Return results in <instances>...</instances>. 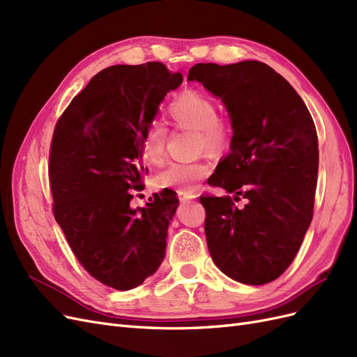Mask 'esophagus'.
Masks as SVG:
<instances>
[{"mask_svg":"<svg viewBox=\"0 0 357 357\" xmlns=\"http://www.w3.org/2000/svg\"><path fill=\"white\" fill-rule=\"evenodd\" d=\"M177 197H178V199H180L181 202H186V201H189V199L195 198V195H193V193L185 192V190H177Z\"/></svg>","mask_w":357,"mask_h":357,"instance_id":"esophagus-1","label":"esophagus"}]
</instances>
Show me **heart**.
<instances>
[{
	"label": "heart",
	"mask_w": 357,
	"mask_h": 357,
	"mask_svg": "<svg viewBox=\"0 0 357 357\" xmlns=\"http://www.w3.org/2000/svg\"><path fill=\"white\" fill-rule=\"evenodd\" d=\"M168 116L174 126L197 132L198 149L210 155H219L229 146L232 138V123L229 119L218 114V105L202 92L185 91L168 107ZM168 131L153 123L149 128L143 143V156L153 165H162L167 158ZM211 174L207 162H176L160 172L162 186L178 190H193L198 183Z\"/></svg>",
	"instance_id": "obj_1"
}]
</instances>
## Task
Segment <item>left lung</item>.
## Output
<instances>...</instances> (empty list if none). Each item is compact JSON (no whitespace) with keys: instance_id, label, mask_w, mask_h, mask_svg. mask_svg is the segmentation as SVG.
<instances>
[{"instance_id":"left-lung-1","label":"left lung","mask_w":357,"mask_h":357,"mask_svg":"<svg viewBox=\"0 0 357 357\" xmlns=\"http://www.w3.org/2000/svg\"><path fill=\"white\" fill-rule=\"evenodd\" d=\"M188 80L219 96L234 129L231 153L208 178L248 199L201 197L214 264L235 282L259 286L294 261L312 219L319 144L312 117L290 83L259 61L197 63Z\"/></svg>"}]
</instances>
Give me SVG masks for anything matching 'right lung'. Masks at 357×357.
I'll use <instances>...</instances> for the list:
<instances>
[{
    "mask_svg": "<svg viewBox=\"0 0 357 357\" xmlns=\"http://www.w3.org/2000/svg\"><path fill=\"white\" fill-rule=\"evenodd\" d=\"M181 82L162 62L109 67L74 96L53 131V215L80 265L116 290L139 286L165 257L176 192L153 193L144 208L129 202L131 189L144 186V137Z\"/></svg>",
    "mask_w": 357,
    "mask_h": 357,
    "instance_id": "1",
    "label": "right lung"
}]
</instances>
